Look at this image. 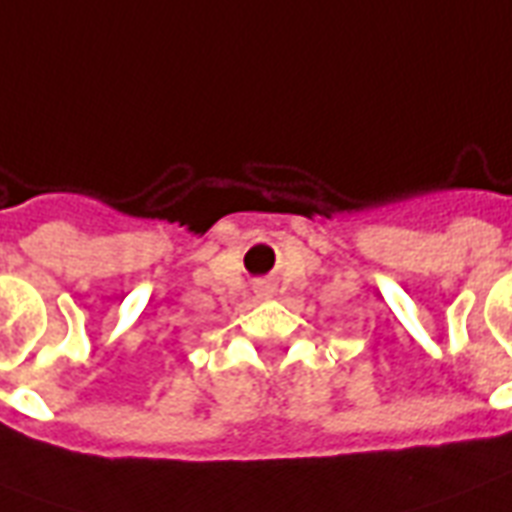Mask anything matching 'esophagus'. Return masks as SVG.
<instances>
[{"mask_svg": "<svg viewBox=\"0 0 512 512\" xmlns=\"http://www.w3.org/2000/svg\"><path fill=\"white\" fill-rule=\"evenodd\" d=\"M253 290H256V296L259 298H272V282L269 280H259L253 285Z\"/></svg>", "mask_w": 512, "mask_h": 512, "instance_id": "esophagus-1", "label": "esophagus"}]
</instances>
